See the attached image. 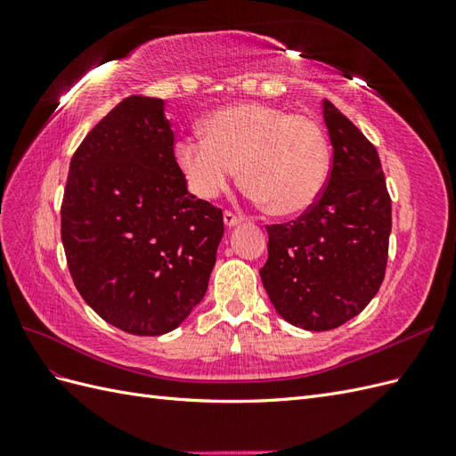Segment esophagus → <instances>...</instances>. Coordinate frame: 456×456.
<instances>
[{"label":"esophagus","mask_w":456,"mask_h":456,"mask_svg":"<svg viewBox=\"0 0 456 456\" xmlns=\"http://www.w3.org/2000/svg\"><path fill=\"white\" fill-rule=\"evenodd\" d=\"M241 223V218L240 216H236L233 213H230V211H224V224L228 226V228H232V226H238Z\"/></svg>","instance_id":"esophagus-1"}]
</instances>
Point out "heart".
Returning a JSON list of instances; mask_svg holds the SVG:
<instances>
[{"label": "heart", "instance_id": "b5f03b06", "mask_svg": "<svg viewBox=\"0 0 456 456\" xmlns=\"http://www.w3.org/2000/svg\"><path fill=\"white\" fill-rule=\"evenodd\" d=\"M203 139H178L175 159L190 191L215 200L241 167V181L275 215H298L320 198L329 175V144L315 119L283 108L243 102L203 121Z\"/></svg>", "mask_w": 456, "mask_h": 456}]
</instances>
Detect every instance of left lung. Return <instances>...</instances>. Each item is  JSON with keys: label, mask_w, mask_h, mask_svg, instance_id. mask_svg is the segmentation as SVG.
<instances>
[{"label": "left lung", "mask_w": 456, "mask_h": 456, "mask_svg": "<svg viewBox=\"0 0 456 456\" xmlns=\"http://www.w3.org/2000/svg\"><path fill=\"white\" fill-rule=\"evenodd\" d=\"M333 146L325 188L297 220L272 224L260 280L278 314L295 327L329 330L379 293L388 260L392 200L377 148L323 101Z\"/></svg>", "instance_id": "1"}]
</instances>
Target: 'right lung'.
Instances as JSON below:
<instances>
[{"label": "right lung", "mask_w": 456, "mask_h": 456, "mask_svg": "<svg viewBox=\"0 0 456 456\" xmlns=\"http://www.w3.org/2000/svg\"><path fill=\"white\" fill-rule=\"evenodd\" d=\"M165 102L127 96L70 161L61 207L68 270L87 305L126 333L158 337L205 297L223 211L191 196Z\"/></svg>", "instance_id": "right-lung-1"}]
</instances>
